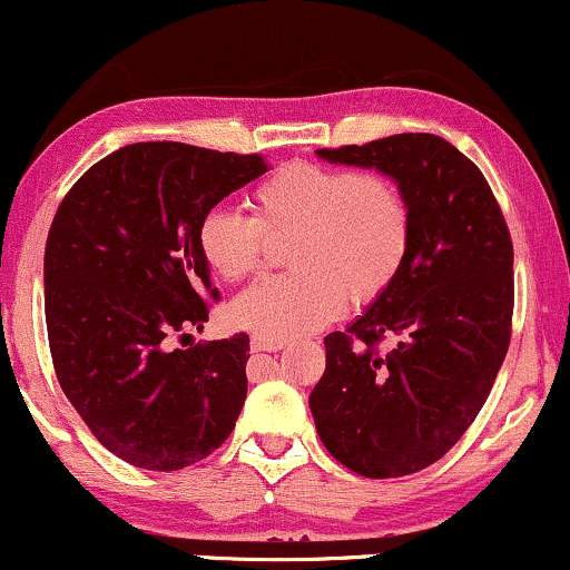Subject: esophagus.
<instances>
[{
	"mask_svg": "<svg viewBox=\"0 0 570 570\" xmlns=\"http://www.w3.org/2000/svg\"><path fill=\"white\" fill-rule=\"evenodd\" d=\"M285 346L283 338H266V335H253L250 338V351H279Z\"/></svg>",
	"mask_w": 570,
	"mask_h": 570,
	"instance_id": "obj_1",
	"label": "esophagus"
}]
</instances>
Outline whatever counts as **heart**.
Listing matches in <instances>:
<instances>
[{"mask_svg": "<svg viewBox=\"0 0 570 570\" xmlns=\"http://www.w3.org/2000/svg\"><path fill=\"white\" fill-rule=\"evenodd\" d=\"M250 216L214 208L198 224L200 258L224 283H243L264 264L266 237L293 235V272L266 277L229 306L232 325L291 338L335 320L351 301L367 306L402 274L412 245L404 189L375 171L285 164L258 181Z\"/></svg>", "mask_w": 570, "mask_h": 570, "instance_id": "b5f03b06", "label": "heart"}]
</instances>
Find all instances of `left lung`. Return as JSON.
<instances>
[{
    "mask_svg": "<svg viewBox=\"0 0 570 570\" xmlns=\"http://www.w3.org/2000/svg\"><path fill=\"white\" fill-rule=\"evenodd\" d=\"M317 153L389 174L412 208L402 274L354 325L327 335L325 372L308 396L341 465L399 479L441 460L497 381L515 304L510 229L481 168L435 135Z\"/></svg>",
    "mask_w": 570,
    "mask_h": 570,
    "instance_id": "left-lung-1",
    "label": "left lung"
}]
</instances>
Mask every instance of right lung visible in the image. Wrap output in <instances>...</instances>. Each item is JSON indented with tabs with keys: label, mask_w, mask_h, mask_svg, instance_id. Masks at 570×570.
I'll return each mask as SVG.
<instances>
[{
	"label": "right lung",
	"mask_w": 570,
	"mask_h": 570,
	"mask_svg": "<svg viewBox=\"0 0 570 570\" xmlns=\"http://www.w3.org/2000/svg\"><path fill=\"white\" fill-rule=\"evenodd\" d=\"M264 156L137 142L62 198L45 250L47 338L60 389L95 439L145 470L219 449L248 393V335L177 348L219 301L198 224L262 177Z\"/></svg>",
	"instance_id": "right-lung-1"
}]
</instances>
